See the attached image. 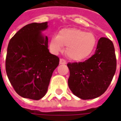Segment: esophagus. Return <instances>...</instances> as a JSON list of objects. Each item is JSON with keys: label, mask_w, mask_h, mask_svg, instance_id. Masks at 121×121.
<instances>
[{"label": "esophagus", "mask_w": 121, "mask_h": 121, "mask_svg": "<svg viewBox=\"0 0 121 121\" xmlns=\"http://www.w3.org/2000/svg\"><path fill=\"white\" fill-rule=\"evenodd\" d=\"M66 63H67V62L65 60H63V59L60 60V64H66Z\"/></svg>", "instance_id": "obj_1"}]
</instances>
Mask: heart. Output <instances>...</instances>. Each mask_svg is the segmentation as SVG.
Instances as JSON below:
<instances>
[{"label":"heart","instance_id":"obj_1","mask_svg":"<svg viewBox=\"0 0 121 121\" xmlns=\"http://www.w3.org/2000/svg\"><path fill=\"white\" fill-rule=\"evenodd\" d=\"M96 45V38L93 33L76 28H65L51 39L50 47L54 52H60L62 47H67V56L71 60L80 61L91 55Z\"/></svg>","mask_w":121,"mask_h":121}]
</instances>
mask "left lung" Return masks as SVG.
Here are the masks:
<instances>
[{"label":"left lung","mask_w":121,"mask_h":121,"mask_svg":"<svg viewBox=\"0 0 121 121\" xmlns=\"http://www.w3.org/2000/svg\"><path fill=\"white\" fill-rule=\"evenodd\" d=\"M68 85L73 93L83 100L95 99L106 91L113 78L117 60L110 39L101 37L93 55L83 62L68 63Z\"/></svg>","instance_id":"1"}]
</instances>
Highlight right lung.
<instances>
[{
  "label": "right lung",
  "mask_w": 121,
  "mask_h": 121,
  "mask_svg": "<svg viewBox=\"0 0 121 121\" xmlns=\"http://www.w3.org/2000/svg\"><path fill=\"white\" fill-rule=\"evenodd\" d=\"M47 22L26 25L10 39L7 49L6 71L19 95L39 100L45 96L53 71L60 59L48 49V37L41 31Z\"/></svg>",
  "instance_id": "obj_1"
}]
</instances>
